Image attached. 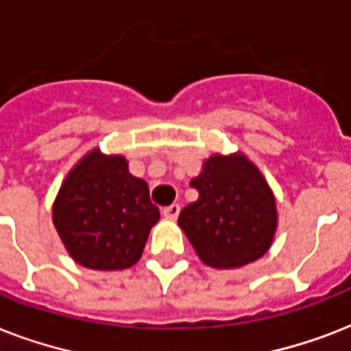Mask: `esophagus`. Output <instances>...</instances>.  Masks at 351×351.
<instances>
[{
  "label": "esophagus",
  "mask_w": 351,
  "mask_h": 351,
  "mask_svg": "<svg viewBox=\"0 0 351 351\" xmlns=\"http://www.w3.org/2000/svg\"><path fill=\"white\" fill-rule=\"evenodd\" d=\"M180 215V206L178 204H171L167 208H164V217L169 220H175Z\"/></svg>",
  "instance_id": "esophagus-1"
}]
</instances>
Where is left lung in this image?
Instances as JSON below:
<instances>
[{
	"instance_id": "left-lung-1",
	"label": "left lung",
	"mask_w": 351,
	"mask_h": 351,
	"mask_svg": "<svg viewBox=\"0 0 351 351\" xmlns=\"http://www.w3.org/2000/svg\"><path fill=\"white\" fill-rule=\"evenodd\" d=\"M191 186L198 200L182 209L178 224L204 264L233 269L269 250L277 230L275 197L244 154H213Z\"/></svg>"
}]
</instances>
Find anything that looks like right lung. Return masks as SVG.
Listing matches in <instances>:
<instances>
[{"label": "right lung", "instance_id": "add662e5", "mask_svg": "<svg viewBox=\"0 0 351 351\" xmlns=\"http://www.w3.org/2000/svg\"><path fill=\"white\" fill-rule=\"evenodd\" d=\"M160 209L142 178L120 154L87 153L60 187L52 222L65 250L90 269L112 271L136 264Z\"/></svg>", "mask_w": 351, "mask_h": 351}]
</instances>
